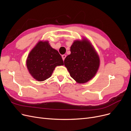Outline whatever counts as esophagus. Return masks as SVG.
Here are the masks:
<instances>
[{
    "instance_id": "esophagus-1",
    "label": "esophagus",
    "mask_w": 131,
    "mask_h": 131,
    "mask_svg": "<svg viewBox=\"0 0 131 131\" xmlns=\"http://www.w3.org/2000/svg\"><path fill=\"white\" fill-rule=\"evenodd\" d=\"M62 57L63 60V61H64V59H65L66 57V54H63L62 56Z\"/></svg>"
}]
</instances>
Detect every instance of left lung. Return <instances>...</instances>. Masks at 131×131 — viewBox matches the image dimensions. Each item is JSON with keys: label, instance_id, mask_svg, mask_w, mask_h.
<instances>
[{"label": "left lung", "instance_id": "1", "mask_svg": "<svg viewBox=\"0 0 131 131\" xmlns=\"http://www.w3.org/2000/svg\"><path fill=\"white\" fill-rule=\"evenodd\" d=\"M70 52L64 61L70 77L79 84L92 79L98 70L100 60L90 42L86 39L74 41Z\"/></svg>", "mask_w": 131, "mask_h": 131}]
</instances>
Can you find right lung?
<instances>
[{
	"label": "right lung",
	"instance_id": "add662e5",
	"mask_svg": "<svg viewBox=\"0 0 131 131\" xmlns=\"http://www.w3.org/2000/svg\"><path fill=\"white\" fill-rule=\"evenodd\" d=\"M26 64L30 74L38 81L51 77L55 67L63 65L62 57L47 41H40L28 56Z\"/></svg>",
	"mask_w": 131,
	"mask_h": 131
}]
</instances>
